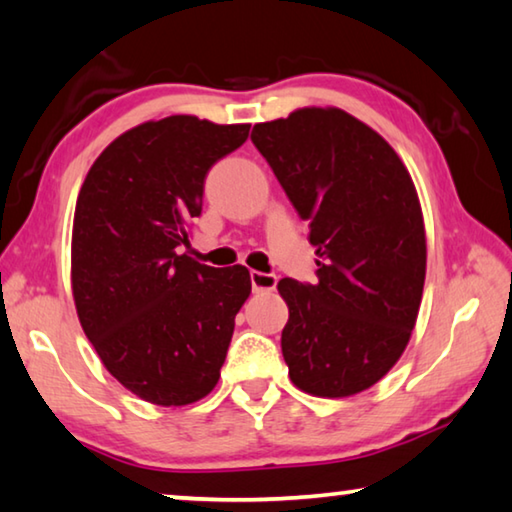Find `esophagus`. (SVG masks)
Segmentation results:
<instances>
[{
  "mask_svg": "<svg viewBox=\"0 0 512 512\" xmlns=\"http://www.w3.org/2000/svg\"><path fill=\"white\" fill-rule=\"evenodd\" d=\"M250 284H253L255 293H271V291H275L277 277L273 273L250 271Z\"/></svg>",
  "mask_w": 512,
  "mask_h": 512,
  "instance_id": "1",
  "label": "esophagus"
}]
</instances>
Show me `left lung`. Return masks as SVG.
<instances>
[{"label":"left lung","mask_w":512,"mask_h":512,"mask_svg":"<svg viewBox=\"0 0 512 512\" xmlns=\"http://www.w3.org/2000/svg\"><path fill=\"white\" fill-rule=\"evenodd\" d=\"M316 246L318 282L284 277L282 354L300 391L350 397L402 357L418 318L427 239L418 192L384 137L339 108H300L255 124Z\"/></svg>","instance_id":"obj_1"}]
</instances>
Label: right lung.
<instances>
[{"instance_id":"add662e5","label":"right lung","mask_w":512,"mask_h":512,"mask_svg":"<svg viewBox=\"0 0 512 512\" xmlns=\"http://www.w3.org/2000/svg\"><path fill=\"white\" fill-rule=\"evenodd\" d=\"M248 131L192 115L144 121L106 146L79 192L76 314L110 375L151 404L185 406L212 391L250 296L246 266L183 253L207 171Z\"/></svg>"}]
</instances>
